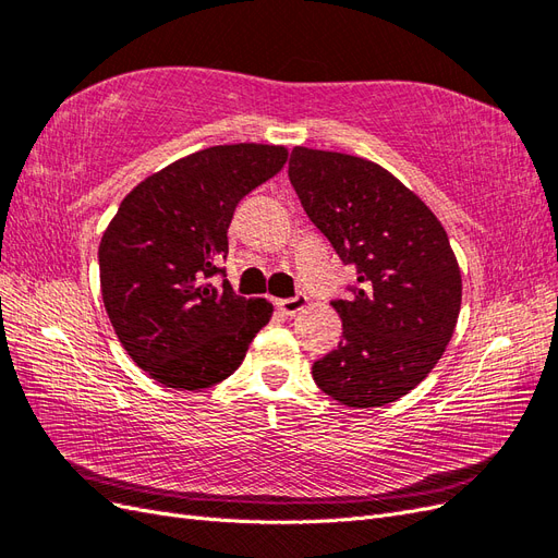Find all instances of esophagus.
I'll list each match as a JSON object with an SVG mask.
<instances>
[{
    "label": "esophagus",
    "instance_id": "34e87169",
    "mask_svg": "<svg viewBox=\"0 0 558 558\" xmlns=\"http://www.w3.org/2000/svg\"><path fill=\"white\" fill-rule=\"evenodd\" d=\"M310 305L307 295H295V298H289V300H279L277 307L286 314V316H295L298 312H302Z\"/></svg>",
    "mask_w": 558,
    "mask_h": 558
}]
</instances>
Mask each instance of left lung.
I'll return each instance as SVG.
<instances>
[{
    "label": "left lung",
    "instance_id": "left-lung-1",
    "mask_svg": "<svg viewBox=\"0 0 558 558\" xmlns=\"http://www.w3.org/2000/svg\"><path fill=\"white\" fill-rule=\"evenodd\" d=\"M293 189L359 283L330 302L342 340L312 365L320 391L347 408H381L428 377L461 312V269L426 202L381 165L295 146Z\"/></svg>",
    "mask_w": 558,
    "mask_h": 558
}]
</instances>
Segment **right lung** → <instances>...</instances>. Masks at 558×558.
I'll return each mask as SVG.
<instances>
[{
	"mask_svg": "<svg viewBox=\"0 0 558 558\" xmlns=\"http://www.w3.org/2000/svg\"><path fill=\"white\" fill-rule=\"evenodd\" d=\"M289 148L223 144L146 177L99 242V283L111 326L148 377L179 391L228 379L272 302L234 295L214 275L228 253L234 207L283 170Z\"/></svg>",
	"mask_w": 558,
	"mask_h": 558,
	"instance_id": "obj_1",
	"label": "right lung"
}]
</instances>
